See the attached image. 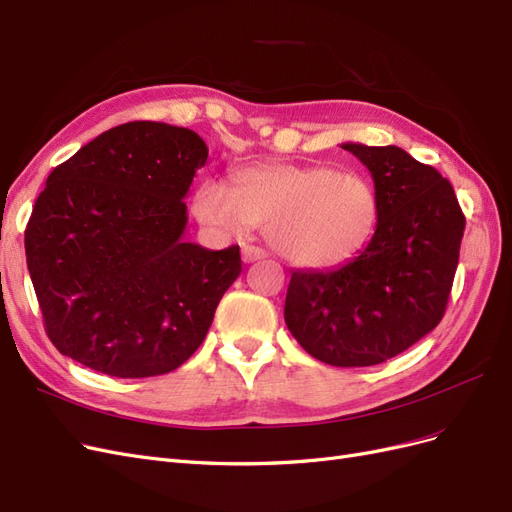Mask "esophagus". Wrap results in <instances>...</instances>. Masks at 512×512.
<instances>
[{
    "instance_id": "esophagus-1",
    "label": "esophagus",
    "mask_w": 512,
    "mask_h": 512,
    "mask_svg": "<svg viewBox=\"0 0 512 512\" xmlns=\"http://www.w3.org/2000/svg\"><path fill=\"white\" fill-rule=\"evenodd\" d=\"M267 256V252L262 250V247H258V245H243V260L247 262V265H250V262H256V260H262Z\"/></svg>"
}]
</instances>
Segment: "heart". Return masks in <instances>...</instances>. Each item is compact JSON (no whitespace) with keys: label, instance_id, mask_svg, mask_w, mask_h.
<instances>
[{"label":"heart","instance_id":"b5f03b06","mask_svg":"<svg viewBox=\"0 0 512 512\" xmlns=\"http://www.w3.org/2000/svg\"><path fill=\"white\" fill-rule=\"evenodd\" d=\"M194 213L228 235L262 226L273 250L290 265L333 269L369 241L378 198L374 185L356 173L267 164L241 170L235 190L222 181H205L194 194Z\"/></svg>","mask_w":512,"mask_h":512}]
</instances>
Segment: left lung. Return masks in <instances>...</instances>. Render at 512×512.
Returning <instances> with one entry per match:
<instances>
[{"mask_svg":"<svg viewBox=\"0 0 512 512\" xmlns=\"http://www.w3.org/2000/svg\"><path fill=\"white\" fill-rule=\"evenodd\" d=\"M367 166L374 235L346 265L294 271L284 320L301 348L335 367L393 359L438 327L466 228L453 185L395 145L342 143Z\"/></svg>","mask_w":512,"mask_h":512,"instance_id":"left-lung-1","label":"left lung"}]
</instances>
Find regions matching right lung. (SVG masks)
Wrapping results in <instances>:
<instances>
[{"mask_svg": "<svg viewBox=\"0 0 512 512\" xmlns=\"http://www.w3.org/2000/svg\"><path fill=\"white\" fill-rule=\"evenodd\" d=\"M209 149L188 128L130 121L46 179L25 230L27 269L53 346L115 378L183 365L241 273L239 245L185 241Z\"/></svg>", "mask_w": 512, "mask_h": 512, "instance_id": "obj_1", "label": "right lung"}]
</instances>
